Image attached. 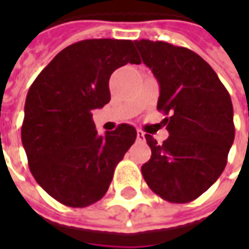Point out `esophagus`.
Segmentation results:
<instances>
[{"label":"esophagus","mask_w":249,"mask_h":249,"mask_svg":"<svg viewBox=\"0 0 249 249\" xmlns=\"http://www.w3.org/2000/svg\"><path fill=\"white\" fill-rule=\"evenodd\" d=\"M137 139L141 140V141H142V140H145V134H144L141 130H137Z\"/></svg>","instance_id":"34e87169"}]
</instances>
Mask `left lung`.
Masks as SVG:
<instances>
[{
    "label": "left lung",
    "instance_id": "8db88e82",
    "mask_svg": "<svg viewBox=\"0 0 249 249\" xmlns=\"http://www.w3.org/2000/svg\"><path fill=\"white\" fill-rule=\"evenodd\" d=\"M159 83L158 110L169 131L162 144L145 134L148 187L173 204L204 194L225 170L234 141L233 104L215 71L194 51L163 41H134Z\"/></svg>",
    "mask_w": 249,
    "mask_h": 249
}]
</instances>
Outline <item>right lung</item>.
<instances>
[{"instance_id": "1", "label": "right lung", "mask_w": 249, "mask_h": 249, "mask_svg": "<svg viewBox=\"0 0 249 249\" xmlns=\"http://www.w3.org/2000/svg\"><path fill=\"white\" fill-rule=\"evenodd\" d=\"M126 63H141L131 40H83L58 53L29 89L22 124L29 167L63 205L100 201L136 141L126 123L100 136L91 113L109 102L110 74Z\"/></svg>"}]
</instances>
